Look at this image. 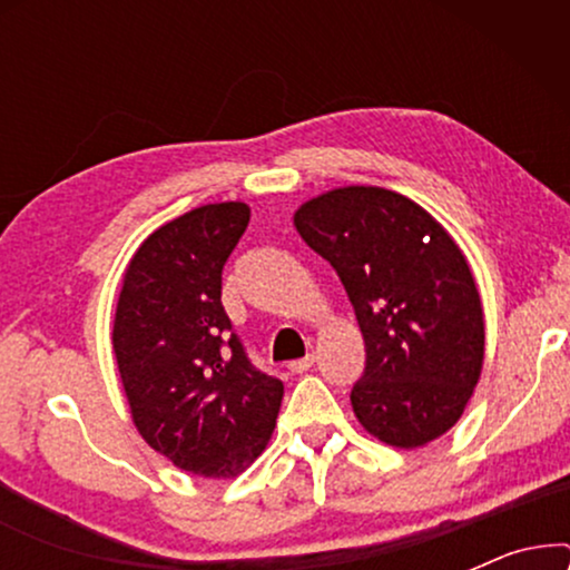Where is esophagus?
<instances>
[{"label": "esophagus", "mask_w": 570, "mask_h": 570, "mask_svg": "<svg viewBox=\"0 0 570 570\" xmlns=\"http://www.w3.org/2000/svg\"><path fill=\"white\" fill-rule=\"evenodd\" d=\"M311 365H314V355L301 357V361H291L287 363V368H291V373H306Z\"/></svg>", "instance_id": "1"}]
</instances>
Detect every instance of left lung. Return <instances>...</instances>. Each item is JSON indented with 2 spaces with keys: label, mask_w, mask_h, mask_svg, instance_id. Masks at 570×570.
I'll use <instances>...</instances> for the list:
<instances>
[{
  "label": "left lung",
  "mask_w": 570,
  "mask_h": 570,
  "mask_svg": "<svg viewBox=\"0 0 570 570\" xmlns=\"http://www.w3.org/2000/svg\"><path fill=\"white\" fill-rule=\"evenodd\" d=\"M295 230L337 269L365 342L353 412L373 439L425 446L456 425L485 361L470 262L435 217L381 186L303 202Z\"/></svg>",
  "instance_id": "obj_1"
}]
</instances>
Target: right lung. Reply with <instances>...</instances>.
Wrapping results in <instances>:
<instances>
[{
	"mask_svg": "<svg viewBox=\"0 0 570 570\" xmlns=\"http://www.w3.org/2000/svg\"><path fill=\"white\" fill-rule=\"evenodd\" d=\"M244 202L202 205L153 230L121 277L114 355L139 435L197 478H238L267 449L283 381L256 371L220 303Z\"/></svg>",
	"mask_w": 570,
	"mask_h": 570,
	"instance_id": "1",
	"label": "right lung"
}]
</instances>
